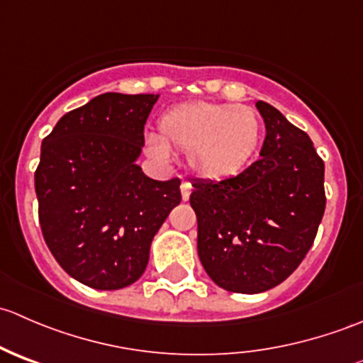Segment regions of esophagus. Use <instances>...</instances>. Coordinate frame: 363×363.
I'll list each match as a JSON object with an SVG mask.
<instances>
[{
	"instance_id": "1",
	"label": "esophagus",
	"mask_w": 363,
	"mask_h": 363,
	"mask_svg": "<svg viewBox=\"0 0 363 363\" xmlns=\"http://www.w3.org/2000/svg\"><path fill=\"white\" fill-rule=\"evenodd\" d=\"M181 195H182V200H189V195H191V184H189L188 181H182L181 182Z\"/></svg>"
}]
</instances>
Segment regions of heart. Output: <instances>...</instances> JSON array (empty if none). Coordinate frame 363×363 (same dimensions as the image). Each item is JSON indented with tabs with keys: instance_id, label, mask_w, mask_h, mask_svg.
I'll return each instance as SVG.
<instances>
[{
	"instance_id": "b5f03b06",
	"label": "heart",
	"mask_w": 363,
	"mask_h": 363,
	"mask_svg": "<svg viewBox=\"0 0 363 363\" xmlns=\"http://www.w3.org/2000/svg\"><path fill=\"white\" fill-rule=\"evenodd\" d=\"M262 137L258 113L246 105L189 101L168 108L160 119V135L145 137L151 158L170 161L172 149L188 151L199 177L225 181L239 175L256 155Z\"/></svg>"
}]
</instances>
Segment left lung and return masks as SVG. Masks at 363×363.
<instances>
[{
	"label": "left lung",
	"instance_id": "left-lung-1",
	"mask_svg": "<svg viewBox=\"0 0 363 363\" xmlns=\"http://www.w3.org/2000/svg\"><path fill=\"white\" fill-rule=\"evenodd\" d=\"M262 158L225 181H195L199 256L219 288L262 294L283 283L311 250L325 212V164L306 131L256 101Z\"/></svg>",
	"mask_w": 363,
	"mask_h": 363
}]
</instances>
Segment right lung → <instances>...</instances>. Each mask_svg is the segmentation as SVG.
Listing matches in <instances>:
<instances>
[{
  "label": "right lung",
  "mask_w": 363,
  "mask_h": 363,
  "mask_svg": "<svg viewBox=\"0 0 363 363\" xmlns=\"http://www.w3.org/2000/svg\"><path fill=\"white\" fill-rule=\"evenodd\" d=\"M160 94L105 93L65 113L42 142L35 191L43 239L73 279L121 290L144 274L181 181L137 164Z\"/></svg>",
  "instance_id": "obj_1"
}]
</instances>
